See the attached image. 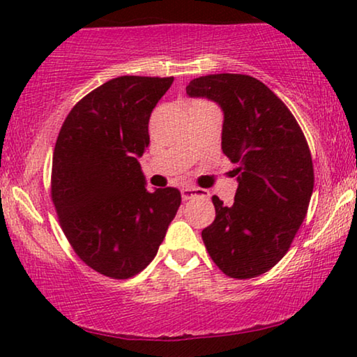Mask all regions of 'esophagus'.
<instances>
[{"label": "esophagus", "instance_id": "34e87169", "mask_svg": "<svg viewBox=\"0 0 357 357\" xmlns=\"http://www.w3.org/2000/svg\"><path fill=\"white\" fill-rule=\"evenodd\" d=\"M198 195H202V190L193 188V187H185V188H182V198H183V199H192V198H195V197H198Z\"/></svg>", "mask_w": 357, "mask_h": 357}]
</instances>
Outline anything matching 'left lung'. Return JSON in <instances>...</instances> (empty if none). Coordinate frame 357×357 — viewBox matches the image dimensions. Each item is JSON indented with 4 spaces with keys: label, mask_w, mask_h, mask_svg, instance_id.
<instances>
[{
    "label": "left lung",
    "mask_w": 357,
    "mask_h": 357,
    "mask_svg": "<svg viewBox=\"0 0 357 357\" xmlns=\"http://www.w3.org/2000/svg\"><path fill=\"white\" fill-rule=\"evenodd\" d=\"M190 97L221 107L222 153L237 164L232 206L216 195V218L202 237L219 270L237 280L260 276L289 250L314 192V165L294 115L275 92L247 75H209Z\"/></svg>",
    "instance_id": "1"
}]
</instances>
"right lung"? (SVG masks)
<instances>
[{"label": "right lung", "instance_id": "obj_1", "mask_svg": "<svg viewBox=\"0 0 357 357\" xmlns=\"http://www.w3.org/2000/svg\"><path fill=\"white\" fill-rule=\"evenodd\" d=\"M174 77L120 76L73 107L58 135L52 199L77 257L100 275L126 280L154 260L182 195L146 190L139 158L149 116Z\"/></svg>", "mask_w": 357, "mask_h": 357}]
</instances>
